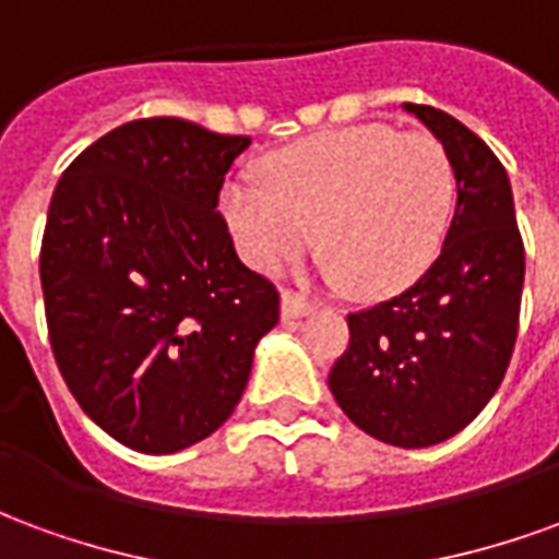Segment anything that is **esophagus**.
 Returning a JSON list of instances; mask_svg holds the SVG:
<instances>
[{"label":"esophagus","instance_id":"esophagus-1","mask_svg":"<svg viewBox=\"0 0 559 559\" xmlns=\"http://www.w3.org/2000/svg\"><path fill=\"white\" fill-rule=\"evenodd\" d=\"M314 314V305L302 299L299 293H281V317H287V320H296V317H308Z\"/></svg>","mask_w":559,"mask_h":559}]
</instances>
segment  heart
I'll return each instance as SVG.
<instances>
[{
    "instance_id": "obj_1",
    "label": "heart",
    "mask_w": 559,
    "mask_h": 559,
    "mask_svg": "<svg viewBox=\"0 0 559 559\" xmlns=\"http://www.w3.org/2000/svg\"><path fill=\"white\" fill-rule=\"evenodd\" d=\"M263 185L230 182L221 215L239 254L278 275L311 245L326 278L377 299L419 278L443 245L455 167L421 131L353 126L281 148L260 164Z\"/></svg>"
}]
</instances>
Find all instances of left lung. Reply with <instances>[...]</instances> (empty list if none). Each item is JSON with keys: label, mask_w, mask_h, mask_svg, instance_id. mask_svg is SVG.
Instances as JSON below:
<instances>
[{"label": "left lung", "mask_w": 559, "mask_h": 559, "mask_svg": "<svg viewBox=\"0 0 559 559\" xmlns=\"http://www.w3.org/2000/svg\"><path fill=\"white\" fill-rule=\"evenodd\" d=\"M404 110L455 167V215L443 248L411 290L347 317L350 347L329 389L365 433L401 449L467 428L503 383L524 287V242L503 164L455 116Z\"/></svg>", "instance_id": "obj_1"}]
</instances>
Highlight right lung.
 <instances>
[{
	"mask_svg": "<svg viewBox=\"0 0 559 559\" xmlns=\"http://www.w3.org/2000/svg\"><path fill=\"white\" fill-rule=\"evenodd\" d=\"M248 146L188 119H138L56 185L41 242L56 365L83 413L134 452L170 455L218 431L278 323V290L215 212Z\"/></svg>",
	"mask_w": 559,
	"mask_h": 559,
	"instance_id": "add662e5",
	"label": "right lung"
}]
</instances>
